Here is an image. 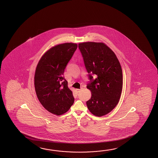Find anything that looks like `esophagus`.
Returning a JSON list of instances; mask_svg holds the SVG:
<instances>
[{
    "label": "esophagus",
    "instance_id": "obj_1",
    "mask_svg": "<svg viewBox=\"0 0 158 158\" xmlns=\"http://www.w3.org/2000/svg\"><path fill=\"white\" fill-rule=\"evenodd\" d=\"M81 90V89H76V91H77V93H79V92Z\"/></svg>",
    "mask_w": 158,
    "mask_h": 158
}]
</instances>
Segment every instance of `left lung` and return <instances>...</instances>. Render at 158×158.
<instances>
[{
  "mask_svg": "<svg viewBox=\"0 0 158 158\" xmlns=\"http://www.w3.org/2000/svg\"><path fill=\"white\" fill-rule=\"evenodd\" d=\"M78 48L89 73L87 88L92 94L86 102L87 108L95 116H104L120 99L123 87L121 65L114 52L103 43L84 42L78 44Z\"/></svg>",
  "mask_w": 158,
  "mask_h": 158,
  "instance_id": "obj_1",
  "label": "left lung"
}]
</instances>
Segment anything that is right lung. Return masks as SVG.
I'll use <instances>...</instances> for the list:
<instances>
[{
  "label": "right lung",
  "mask_w": 158,
  "mask_h": 158,
  "mask_svg": "<svg viewBox=\"0 0 158 158\" xmlns=\"http://www.w3.org/2000/svg\"><path fill=\"white\" fill-rule=\"evenodd\" d=\"M77 44H58L44 54L37 65L34 86L37 97L44 107L57 116L67 112L73 104L72 91L63 73Z\"/></svg>",
  "instance_id": "1"
}]
</instances>
